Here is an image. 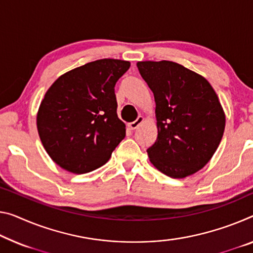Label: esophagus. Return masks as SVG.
Returning <instances> with one entry per match:
<instances>
[{
  "mask_svg": "<svg viewBox=\"0 0 253 253\" xmlns=\"http://www.w3.org/2000/svg\"><path fill=\"white\" fill-rule=\"evenodd\" d=\"M143 120H145V119H143V116H138V119L135 120V121L127 124V126H129L130 130H135L140 126V124L143 122Z\"/></svg>",
  "mask_w": 253,
  "mask_h": 253,
  "instance_id": "1",
  "label": "esophagus"
}]
</instances>
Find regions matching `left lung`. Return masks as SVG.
Listing matches in <instances>:
<instances>
[{"mask_svg": "<svg viewBox=\"0 0 253 253\" xmlns=\"http://www.w3.org/2000/svg\"><path fill=\"white\" fill-rule=\"evenodd\" d=\"M153 91L157 139L149 161L173 178L192 175L215 154L225 130V113L207 79L172 61L137 63Z\"/></svg>", "mask_w": 253, "mask_h": 253, "instance_id": "1", "label": "left lung"}]
</instances>
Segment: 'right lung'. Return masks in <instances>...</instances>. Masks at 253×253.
I'll use <instances>...</instances> for the list:
<instances>
[{"mask_svg": "<svg viewBox=\"0 0 253 253\" xmlns=\"http://www.w3.org/2000/svg\"><path fill=\"white\" fill-rule=\"evenodd\" d=\"M130 62L103 59L57 78L37 113V130L46 153L68 172L84 174L106 164L126 137L118 118L114 87Z\"/></svg>", "mask_w": 253, "mask_h": 253, "instance_id": "1", "label": "right lung"}]
</instances>
